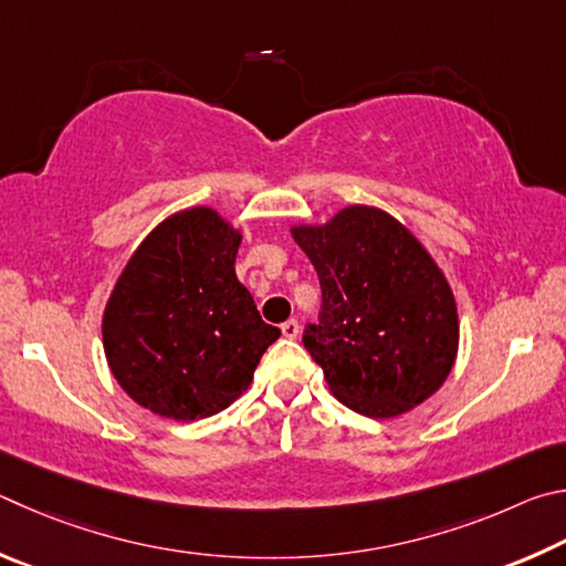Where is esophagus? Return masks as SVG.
<instances>
[{
    "label": "esophagus",
    "mask_w": 566,
    "mask_h": 566,
    "mask_svg": "<svg viewBox=\"0 0 566 566\" xmlns=\"http://www.w3.org/2000/svg\"><path fill=\"white\" fill-rule=\"evenodd\" d=\"M281 333L285 335V338H298V333H301V325H298V321L295 318H291V321H285L283 325H281Z\"/></svg>",
    "instance_id": "34e87169"
}]
</instances>
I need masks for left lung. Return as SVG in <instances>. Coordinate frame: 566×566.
I'll return each mask as SVG.
<instances>
[{"mask_svg":"<svg viewBox=\"0 0 566 566\" xmlns=\"http://www.w3.org/2000/svg\"><path fill=\"white\" fill-rule=\"evenodd\" d=\"M291 233L323 291L303 345L335 398L385 420L438 392L458 358V303L418 238L373 206H348Z\"/></svg>","mask_w":566,"mask_h":566,"instance_id":"left-lung-1","label":"left lung"}]
</instances>
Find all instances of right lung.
<instances>
[{
	"mask_svg": "<svg viewBox=\"0 0 566 566\" xmlns=\"http://www.w3.org/2000/svg\"><path fill=\"white\" fill-rule=\"evenodd\" d=\"M241 231L208 206L148 233L108 295L102 335L116 382L168 420H201L248 390L281 331L235 277Z\"/></svg>",
	"mask_w": 566,
	"mask_h": 566,
	"instance_id": "obj_1",
	"label": "right lung"
}]
</instances>
